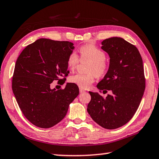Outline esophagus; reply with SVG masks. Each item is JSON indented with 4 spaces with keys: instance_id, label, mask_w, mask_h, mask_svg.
<instances>
[{
    "instance_id": "34e87169",
    "label": "esophagus",
    "mask_w": 159,
    "mask_h": 159,
    "mask_svg": "<svg viewBox=\"0 0 159 159\" xmlns=\"http://www.w3.org/2000/svg\"><path fill=\"white\" fill-rule=\"evenodd\" d=\"M79 92H80V93H83V92H85V90L83 89L82 88H80L79 89Z\"/></svg>"
}]
</instances>
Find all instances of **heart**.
<instances>
[{"label": "heart", "mask_w": 159, "mask_h": 159, "mask_svg": "<svg viewBox=\"0 0 159 159\" xmlns=\"http://www.w3.org/2000/svg\"><path fill=\"white\" fill-rule=\"evenodd\" d=\"M81 59L91 61L89 65L88 74L78 73L70 77V81L80 87L88 88L94 81L95 74L97 76H102L106 72L107 65L105 61V52L92 44H86L80 47L79 49ZM79 57L76 52H71L68 56L67 64L70 70H74L79 63Z\"/></svg>", "instance_id": "b5f03b06"}]
</instances>
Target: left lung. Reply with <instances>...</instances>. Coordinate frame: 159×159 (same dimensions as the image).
I'll return each mask as SVG.
<instances>
[{
  "mask_svg": "<svg viewBox=\"0 0 159 159\" xmlns=\"http://www.w3.org/2000/svg\"><path fill=\"white\" fill-rule=\"evenodd\" d=\"M101 49L110 57V66L97 88L111 91L104 98L89 92L88 112L103 128L114 129L129 122L136 113L145 88L144 69L138 49L120 37L107 39Z\"/></svg>",
  "mask_w": 159,
  "mask_h": 159,
  "instance_id": "8db88e82",
  "label": "left lung"
}]
</instances>
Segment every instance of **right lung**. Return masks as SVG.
I'll return each instance as SVG.
<instances>
[{
	"label": "right lung",
	"instance_id": "1",
	"mask_svg": "<svg viewBox=\"0 0 159 159\" xmlns=\"http://www.w3.org/2000/svg\"><path fill=\"white\" fill-rule=\"evenodd\" d=\"M74 49L69 41L40 39L27 45L16 62L12 90L26 119L40 128H49L63 119L79 87L67 83L63 89H51L54 80L65 79L68 56Z\"/></svg>",
	"mask_w": 159,
	"mask_h": 159
}]
</instances>
